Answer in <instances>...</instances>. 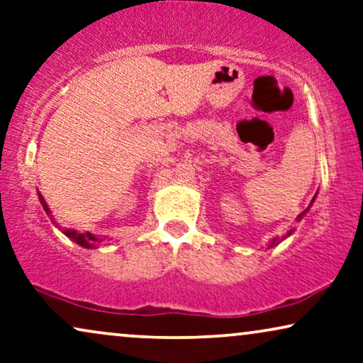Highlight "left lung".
I'll return each mask as SVG.
<instances>
[{"label":"left lung","instance_id":"left-lung-1","mask_svg":"<svg viewBox=\"0 0 363 363\" xmlns=\"http://www.w3.org/2000/svg\"><path fill=\"white\" fill-rule=\"evenodd\" d=\"M307 211H308V207H307V209H306V211H303V212H301V214H298V216H297V219H296V220H297V222H301V220H302V217H303V216H306V212H307ZM274 244H275V240H274V242H272V245H274Z\"/></svg>","mask_w":363,"mask_h":363}]
</instances>
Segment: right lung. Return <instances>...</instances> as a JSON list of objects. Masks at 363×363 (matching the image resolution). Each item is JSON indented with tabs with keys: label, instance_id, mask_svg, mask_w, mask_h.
Masks as SVG:
<instances>
[{
	"label": "right lung",
	"instance_id": "add662e5",
	"mask_svg": "<svg viewBox=\"0 0 363 363\" xmlns=\"http://www.w3.org/2000/svg\"><path fill=\"white\" fill-rule=\"evenodd\" d=\"M40 201H41L43 207H45V211L48 212V214H50V209H48L46 202H45V199H43L41 194H40ZM65 234H66L69 239L74 240L76 244L83 245V247H93V242H96V240H98V239L94 238L93 234H88V232H86V234H79V232H76V230H72V229H66Z\"/></svg>",
	"mask_w": 363,
	"mask_h": 363
}]
</instances>
